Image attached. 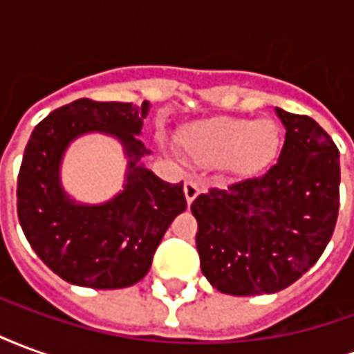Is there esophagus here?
<instances>
[{
	"label": "esophagus",
	"mask_w": 354,
	"mask_h": 354,
	"mask_svg": "<svg viewBox=\"0 0 354 354\" xmlns=\"http://www.w3.org/2000/svg\"><path fill=\"white\" fill-rule=\"evenodd\" d=\"M184 193H185V199H187V203L192 205L193 201L197 199V195L201 193V187L195 182H185L184 184Z\"/></svg>",
	"instance_id": "34e87169"
}]
</instances>
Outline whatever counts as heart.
Masks as SVG:
<instances>
[{"mask_svg":"<svg viewBox=\"0 0 354 354\" xmlns=\"http://www.w3.org/2000/svg\"><path fill=\"white\" fill-rule=\"evenodd\" d=\"M182 144L187 157L199 167L225 165L239 174H252L277 159L282 138L271 119L214 117L189 127Z\"/></svg>","mask_w":354,"mask_h":354,"instance_id":"heart-1","label":"heart"}]
</instances>
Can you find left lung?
Returning <instances> with one entry per match:
<instances>
[{"label":"left lung","instance_id":"left-lung-1","mask_svg":"<svg viewBox=\"0 0 354 354\" xmlns=\"http://www.w3.org/2000/svg\"><path fill=\"white\" fill-rule=\"evenodd\" d=\"M286 136L266 174L193 201L208 282L231 296L274 294L311 269L339 208V151L315 119L274 108Z\"/></svg>","mask_w":354,"mask_h":354}]
</instances>
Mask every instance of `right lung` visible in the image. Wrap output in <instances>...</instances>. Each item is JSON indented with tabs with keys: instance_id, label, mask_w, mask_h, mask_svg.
Returning a JSON list of instances; mask_svg holds the SVG:
<instances>
[{
	"instance_id": "1",
	"label": "right lung",
	"mask_w": 354,
	"mask_h": 354,
	"mask_svg": "<svg viewBox=\"0 0 354 354\" xmlns=\"http://www.w3.org/2000/svg\"><path fill=\"white\" fill-rule=\"evenodd\" d=\"M149 102L81 98L43 119L24 149L17 210L34 252L64 281L87 288H127L151 267L165 231L187 207L184 182L169 184L144 167L151 153L142 134ZM100 131L124 146V189L100 205L80 203L59 180L65 149L73 139Z\"/></svg>"
}]
</instances>
